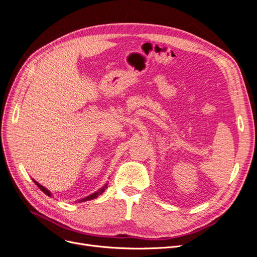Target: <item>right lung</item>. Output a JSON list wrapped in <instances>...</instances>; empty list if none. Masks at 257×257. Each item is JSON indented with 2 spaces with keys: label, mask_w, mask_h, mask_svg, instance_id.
Masks as SVG:
<instances>
[{
  "label": "right lung",
  "mask_w": 257,
  "mask_h": 257,
  "mask_svg": "<svg viewBox=\"0 0 257 257\" xmlns=\"http://www.w3.org/2000/svg\"><path fill=\"white\" fill-rule=\"evenodd\" d=\"M33 181H34V183L38 186V188H40L45 194H46V195H48V196H51V193L47 190V189H46V188H44V186L42 185V184H40V183H38V182H36L35 180H34V179H33ZM106 188H107V184H105L104 186H103V188H100L97 192H95V193H93V194H91V195H89V196H87V197H84V198H82V199H80L79 200V203H82V201H87V200H91V199H94V198H96L97 196H99L100 195V194H103V192L106 190Z\"/></svg>",
  "instance_id": "obj_1"
}]
</instances>
